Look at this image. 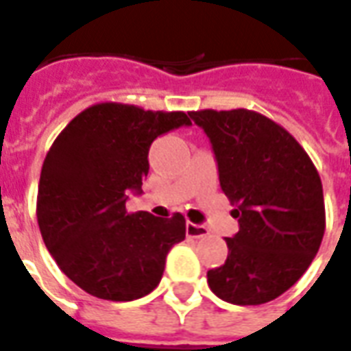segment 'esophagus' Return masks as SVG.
I'll list each match as a JSON object with an SVG mask.
<instances>
[{
	"label": "esophagus",
	"mask_w": 351,
	"mask_h": 351,
	"mask_svg": "<svg viewBox=\"0 0 351 351\" xmlns=\"http://www.w3.org/2000/svg\"><path fill=\"white\" fill-rule=\"evenodd\" d=\"M186 234L187 237H191V239H200V237H206V235H210V230L202 226V224H193V223H187L186 224Z\"/></svg>",
	"instance_id": "34e87169"
}]
</instances>
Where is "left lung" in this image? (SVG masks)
I'll use <instances>...</instances> for the list:
<instances>
[{
	"label": "left lung",
	"mask_w": 351,
	"mask_h": 351,
	"mask_svg": "<svg viewBox=\"0 0 351 351\" xmlns=\"http://www.w3.org/2000/svg\"><path fill=\"white\" fill-rule=\"evenodd\" d=\"M211 143L239 232L208 285L235 306H259L298 282L326 230L322 182L293 136L258 112H189Z\"/></svg>",
	"instance_id": "1"
}]
</instances>
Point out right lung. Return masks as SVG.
Returning a JSON list of instances; mask_svg holds the SVG:
<instances>
[{
    "label": "right lung",
    "instance_id": "1",
    "mask_svg": "<svg viewBox=\"0 0 351 351\" xmlns=\"http://www.w3.org/2000/svg\"><path fill=\"white\" fill-rule=\"evenodd\" d=\"M189 125L184 112L101 103L71 119L47 152L40 232L64 274L88 294L130 302L162 280L167 252L186 239V219L128 213L125 204L143 193L152 141Z\"/></svg>",
    "mask_w": 351,
    "mask_h": 351
}]
</instances>
